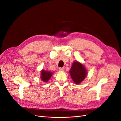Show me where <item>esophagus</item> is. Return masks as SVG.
<instances>
[{
	"mask_svg": "<svg viewBox=\"0 0 121 121\" xmlns=\"http://www.w3.org/2000/svg\"><path fill=\"white\" fill-rule=\"evenodd\" d=\"M59 70L61 72H64L65 71V68H60Z\"/></svg>",
	"mask_w": 121,
	"mask_h": 121,
	"instance_id": "1",
	"label": "esophagus"
}]
</instances>
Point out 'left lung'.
Wrapping results in <instances>:
<instances>
[{
	"label": "left lung",
	"mask_w": 121,
	"mask_h": 121,
	"mask_svg": "<svg viewBox=\"0 0 121 121\" xmlns=\"http://www.w3.org/2000/svg\"><path fill=\"white\" fill-rule=\"evenodd\" d=\"M69 73L73 81L76 84L81 83L87 75V71L85 66L78 61L73 62Z\"/></svg>",
	"instance_id": "8db88e82"
}]
</instances>
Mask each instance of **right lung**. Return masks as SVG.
Wrapping results in <instances>:
<instances>
[{
	"label": "right lung",
	"mask_w": 121,
	"mask_h": 121,
	"mask_svg": "<svg viewBox=\"0 0 121 121\" xmlns=\"http://www.w3.org/2000/svg\"><path fill=\"white\" fill-rule=\"evenodd\" d=\"M53 73L51 72L48 71L44 70L42 69L41 73V76H40V79L42 80L44 82H47L48 81V80L52 77V75H53Z\"/></svg>",
	"instance_id": "add662e5"
}]
</instances>
